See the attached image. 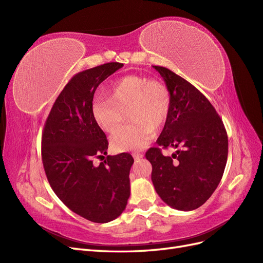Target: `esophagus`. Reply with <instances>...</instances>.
<instances>
[{
	"instance_id": "34e87169",
	"label": "esophagus",
	"mask_w": 263,
	"mask_h": 263,
	"mask_svg": "<svg viewBox=\"0 0 263 263\" xmlns=\"http://www.w3.org/2000/svg\"><path fill=\"white\" fill-rule=\"evenodd\" d=\"M133 157H134L135 160H139V159L144 157V155H142L141 153H133Z\"/></svg>"
}]
</instances>
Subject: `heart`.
<instances>
[{"mask_svg": "<svg viewBox=\"0 0 263 263\" xmlns=\"http://www.w3.org/2000/svg\"><path fill=\"white\" fill-rule=\"evenodd\" d=\"M171 95L166 85L145 76L129 74L117 79L108 87V98L97 97L91 110L94 122L105 133H113L127 109L133 124L114 133L110 145L116 151L144 148L169 118Z\"/></svg>", "mask_w": 263, "mask_h": 263, "instance_id": "obj_1", "label": "heart"}]
</instances>
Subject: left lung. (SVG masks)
<instances>
[{
	"instance_id": "8db88e82",
	"label": "left lung",
	"mask_w": 263,
	"mask_h": 263,
	"mask_svg": "<svg viewBox=\"0 0 263 263\" xmlns=\"http://www.w3.org/2000/svg\"><path fill=\"white\" fill-rule=\"evenodd\" d=\"M171 95L169 118L157 144L179 150L163 156L150 148L151 180L161 200L179 211H193L218 186L227 162L228 137L219 115L194 85L164 67L154 66Z\"/></svg>"
}]
</instances>
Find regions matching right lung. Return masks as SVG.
<instances>
[{
	"instance_id": "add662e5",
	"label": "right lung",
	"mask_w": 263,
	"mask_h": 263,
	"mask_svg": "<svg viewBox=\"0 0 263 263\" xmlns=\"http://www.w3.org/2000/svg\"><path fill=\"white\" fill-rule=\"evenodd\" d=\"M123 66L108 62L73 76L53 103L42 136L43 164L53 192L67 208L93 222L117 218L130 195V154L93 163V158H104L108 148L92 116L94 93Z\"/></svg>"
}]
</instances>
